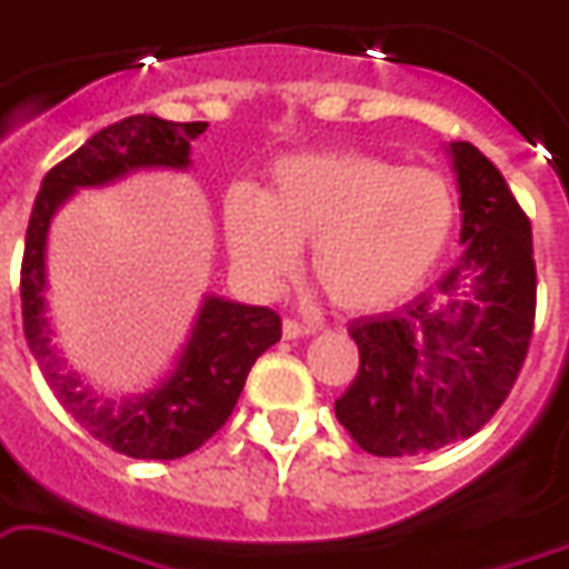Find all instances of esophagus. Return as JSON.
I'll list each match as a JSON object with an SVG mask.
<instances>
[{"label": "esophagus", "instance_id": "1", "mask_svg": "<svg viewBox=\"0 0 569 569\" xmlns=\"http://www.w3.org/2000/svg\"><path fill=\"white\" fill-rule=\"evenodd\" d=\"M316 327L312 325H300V321H292V318H286L283 321V339L286 341H295V339H303V336H312Z\"/></svg>", "mask_w": 569, "mask_h": 569}]
</instances>
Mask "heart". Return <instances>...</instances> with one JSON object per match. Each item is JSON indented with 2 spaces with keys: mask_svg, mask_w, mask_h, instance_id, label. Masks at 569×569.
<instances>
[{
  "mask_svg": "<svg viewBox=\"0 0 569 569\" xmlns=\"http://www.w3.org/2000/svg\"><path fill=\"white\" fill-rule=\"evenodd\" d=\"M221 224L233 262L280 286L309 242V271L332 307L371 316L418 292L456 224L445 174L368 151H303L271 166L266 189L230 187Z\"/></svg>",
  "mask_w": 569,
  "mask_h": 569,
  "instance_id": "1",
  "label": "heart"
}]
</instances>
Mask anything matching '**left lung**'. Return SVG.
I'll return each instance as SVG.
<instances>
[{"mask_svg":"<svg viewBox=\"0 0 569 569\" xmlns=\"http://www.w3.org/2000/svg\"><path fill=\"white\" fill-rule=\"evenodd\" d=\"M465 251L400 312L359 318V373L336 418L373 456H418L470 438L515 386L535 318L532 228L500 169L447 146Z\"/></svg>","mask_w":569,"mask_h":569,"instance_id":"1","label":"left lung"}]
</instances>
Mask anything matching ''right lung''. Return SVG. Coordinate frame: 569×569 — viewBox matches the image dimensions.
<instances>
[{
	"label": "right lung",
	"instance_id": "right-lung-1",
	"mask_svg": "<svg viewBox=\"0 0 569 569\" xmlns=\"http://www.w3.org/2000/svg\"><path fill=\"white\" fill-rule=\"evenodd\" d=\"M207 122L128 117L92 133L46 174L31 210L22 253V327L49 389L92 438L131 459H180L198 450L230 418L251 365L280 341V316L269 307L204 295L172 368L140 395L108 397L69 368L49 321V233L58 210L81 189L117 183L133 172L192 166V140Z\"/></svg>",
	"mask_w": 569,
	"mask_h": 569
}]
</instances>
